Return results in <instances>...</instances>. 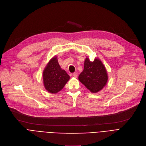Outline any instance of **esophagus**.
<instances>
[{"label":"esophagus","mask_w":146,"mask_h":146,"mask_svg":"<svg viewBox=\"0 0 146 146\" xmlns=\"http://www.w3.org/2000/svg\"><path fill=\"white\" fill-rule=\"evenodd\" d=\"M73 76H74V78H77L78 77V73H73Z\"/></svg>","instance_id":"esophagus-1"}]
</instances>
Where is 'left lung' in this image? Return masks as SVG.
I'll return each mask as SVG.
<instances>
[{"label":"left lung","mask_w":146,"mask_h":146,"mask_svg":"<svg viewBox=\"0 0 146 146\" xmlns=\"http://www.w3.org/2000/svg\"><path fill=\"white\" fill-rule=\"evenodd\" d=\"M79 80L90 92L96 93L105 86L108 80V75L100 60L96 58L94 61H90L86 58L83 70L79 76Z\"/></svg>","instance_id":"1"}]
</instances>
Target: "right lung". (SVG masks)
Here are the masks:
<instances>
[{
  "label": "right lung",
  "mask_w": 146,
  "mask_h": 146,
  "mask_svg": "<svg viewBox=\"0 0 146 146\" xmlns=\"http://www.w3.org/2000/svg\"><path fill=\"white\" fill-rule=\"evenodd\" d=\"M69 79L70 76L61 68L55 57L49 61L43 72L44 86L51 94H56L62 89Z\"/></svg>",
  "instance_id": "obj_1"
}]
</instances>
